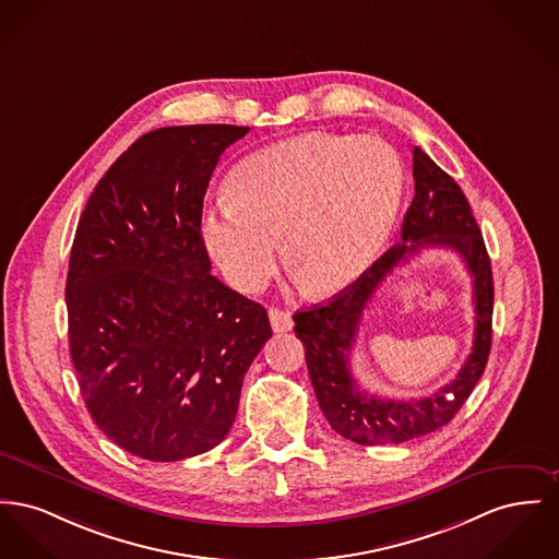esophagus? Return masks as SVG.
<instances>
[{"mask_svg": "<svg viewBox=\"0 0 559 559\" xmlns=\"http://www.w3.org/2000/svg\"><path fill=\"white\" fill-rule=\"evenodd\" d=\"M270 317V325L276 331V333H285V331H292L294 329V319L287 310H281V308H270L267 312Z\"/></svg>", "mask_w": 559, "mask_h": 559, "instance_id": "esophagus-1", "label": "esophagus"}]
</instances>
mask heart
Segmentation results:
<instances>
[{"mask_svg":"<svg viewBox=\"0 0 559 559\" xmlns=\"http://www.w3.org/2000/svg\"><path fill=\"white\" fill-rule=\"evenodd\" d=\"M200 230L228 283L258 292L285 234V263L312 296L350 287L384 249L403 165L378 136L306 132L242 158Z\"/></svg>","mask_w":559,"mask_h":559,"instance_id":"b5f03b06","label":"heart"}]
</instances>
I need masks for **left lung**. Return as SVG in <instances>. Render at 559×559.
I'll list each match as a JSON object with an SVG mask.
<instances>
[{"label":"left lung","instance_id":"8db88e82","mask_svg":"<svg viewBox=\"0 0 559 559\" xmlns=\"http://www.w3.org/2000/svg\"><path fill=\"white\" fill-rule=\"evenodd\" d=\"M414 200L403 217L401 242L328 304L294 314V331L306 346L308 373L329 425L361 445L403 443L445 427L484 376L492 346V265L468 200L459 183L420 147H414ZM439 246L460 254L474 276V350L457 378L430 397L393 402L365 394L349 367L361 310L396 264Z\"/></svg>","mask_w":559,"mask_h":559}]
</instances>
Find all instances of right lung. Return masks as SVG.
I'll return each instance as SVG.
<instances>
[{
    "instance_id": "1",
    "label": "right lung",
    "mask_w": 559,
    "mask_h": 559,
    "mask_svg": "<svg viewBox=\"0 0 559 559\" xmlns=\"http://www.w3.org/2000/svg\"><path fill=\"white\" fill-rule=\"evenodd\" d=\"M249 132L166 127L109 166L80 217L67 272L69 353L97 427L139 459L219 445L267 312L211 274L202 200L219 156Z\"/></svg>"
}]
</instances>
